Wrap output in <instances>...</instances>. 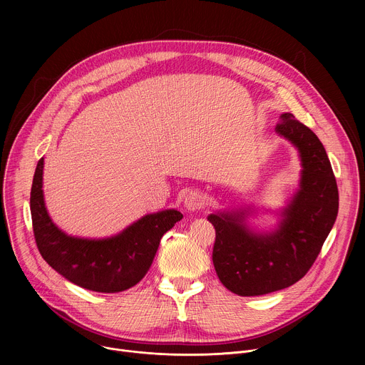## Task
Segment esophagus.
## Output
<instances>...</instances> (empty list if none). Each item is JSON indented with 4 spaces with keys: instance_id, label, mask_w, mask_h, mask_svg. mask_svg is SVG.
Masks as SVG:
<instances>
[{
    "instance_id": "34e87169",
    "label": "esophagus",
    "mask_w": 365,
    "mask_h": 365,
    "mask_svg": "<svg viewBox=\"0 0 365 365\" xmlns=\"http://www.w3.org/2000/svg\"><path fill=\"white\" fill-rule=\"evenodd\" d=\"M183 205L187 211H197L203 206V197L197 190H192L185 196Z\"/></svg>"
}]
</instances>
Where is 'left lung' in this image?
I'll list each match as a JSON object with an SVG mask.
<instances>
[{
    "label": "left lung",
    "instance_id": "left-lung-1",
    "mask_svg": "<svg viewBox=\"0 0 365 365\" xmlns=\"http://www.w3.org/2000/svg\"><path fill=\"white\" fill-rule=\"evenodd\" d=\"M276 131L290 140L302 159L300 189L273 234H254L244 212L212 214V262L221 283L240 296L286 289L314 266L338 215V186L328 154L309 127L283 114Z\"/></svg>",
    "mask_w": 365,
    "mask_h": 365
}]
</instances>
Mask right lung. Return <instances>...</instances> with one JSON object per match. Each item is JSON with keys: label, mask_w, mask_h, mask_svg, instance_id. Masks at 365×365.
<instances>
[{"label": "right lung", "mask_w": 365, "mask_h": 365, "mask_svg": "<svg viewBox=\"0 0 365 365\" xmlns=\"http://www.w3.org/2000/svg\"><path fill=\"white\" fill-rule=\"evenodd\" d=\"M41 186L43 158L37 163L30 192L37 248L51 269L92 292L117 293L137 284L148 272L165 232L183 218L179 211L168 210L143 217L113 238H75L51 222Z\"/></svg>", "instance_id": "right-lung-1"}]
</instances>
